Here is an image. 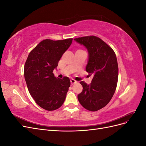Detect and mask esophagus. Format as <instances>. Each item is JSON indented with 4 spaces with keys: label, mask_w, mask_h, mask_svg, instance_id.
Wrapping results in <instances>:
<instances>
[{
    "label": "esophagus",
    "mask_w": 146,
    "mask_h": 146,
    "mask_svg": "<svg viewBox=\"0 0 146 146\" xmlns=\"http://www.w3.org/2000/svg\"><path fill=\"white\" fill-rule=\"evenodd\" d=\"M77 83V82L76 80H75L74 79H71V80H70V83H71V85H74V84Z\"/></svg>",
    "instance_id": "esophagus-1"
}]
</instances>
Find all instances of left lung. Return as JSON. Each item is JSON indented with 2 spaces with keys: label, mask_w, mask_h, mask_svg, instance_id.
<instances>
[{
  "label": "left lung",
  "mask_w": 146,
  "mask_h": 146,
  "mask_svg": "<svg viewBox=\"0 0 146 146\" xmlns=\"http://www.w3.org/2000/svg\"><path fill=\"white\" fill-rule=\"evenodd\" d=\"M74 39L87 49L88 61L86 70L93 75L90 85L80 82L83 91L77 96L78 100L85 109L98 111L109 103L116 90L118 79L116 54L107 44L95 36Z\"/></svg>",
  "instance_id": "obj_1"
}]
</instances>
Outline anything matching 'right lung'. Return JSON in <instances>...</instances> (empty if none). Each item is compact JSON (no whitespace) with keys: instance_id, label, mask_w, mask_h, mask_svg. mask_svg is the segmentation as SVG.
<instances>
[{"instance_id":"add662e5","label":"right lung","mask_w":146,"mask_h":146,"mask_svg":"<svg viewBox=\"0 0 146 146\" xmlns=\"http://www.w3.org/2000/svg\"><path fill=\"white\" fill-rule=\"evenodd\" d=\"M72 39H44L30 52L25 63L24 77L30 94L39 107L48 111L63 105L70 85L68 77H55L53 70Z\"/></svg>"}]
</instances>
